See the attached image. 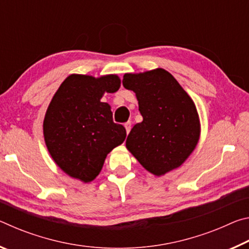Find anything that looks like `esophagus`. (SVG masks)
<instances>
[{"mask_svg": "<svg viewBox=\"0 0 249 249\" xmlns=\"http://www.w3.org/2000/svg\"><path fill=\"white\" fill-rule=\"evenodd\" d=\"M124 126H125V129H126V133H129L130 132V128H132V123H130V122H127V123H125L124 124Z\"/></svg>", "mask_w": 249, "mask_h": 249, "instance_id": "34e87169", "label": "esophagus"}]
</instances>
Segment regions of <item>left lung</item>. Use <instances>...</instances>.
<instances>
[{"label":"left lung","instance_id":"left-lung-1","mask_svg":"<svg viewBox=\"0 0 249 249\" xmlns=\"http://www.w3.org/2000/svg\"><path fill=\"white\" fill-rule=\"evenodd\" d=\"M123 86L135 92L142 116V122L128 134L126 148L157 177L180 167L200 138L195 102L172 74L161 68L125 73Z\"/></svg>","mask_w":249,"mask_h":249}]
</instances>
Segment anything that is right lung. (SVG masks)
Segmentation results:
<instances>
[{
    "instance_id": "1",
    "label": "right lung",
    "mask_w": 249,
    "mask_h": 249,
    "mask_svg": "<svg viewBox=\"0 0 249 249\" xmlns=\"http://www.w3.org/2000/svg\"><path fill=\"white\" fill-rule=\"evenodd\" d=\"M120 87L116 74H70L46 111L43 128L50 156L65 174L84 183L99 176L107 154L125 141L124 126L113 122L111 107L101 102L105 92Z\"/></svg>"
}]
</instances>
